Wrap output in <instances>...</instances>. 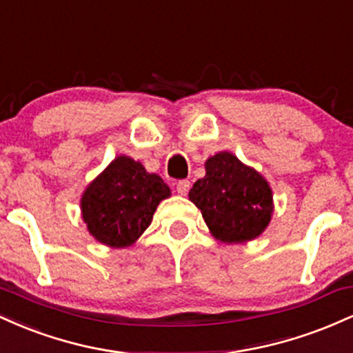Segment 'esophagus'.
<instances>
[{
  "instance_id": "esophagus-1",
  "label": "esophagus",
  "mask_w": 353,
  "mask_h": 353,
  "mask_svg": "<svg viewBox=\"0 0 353 353\" xmlns=\"http://www.w3.org/2000/svg\"><path fill=\"white\" fill-rule=\"evenodd\" d=\"M189 188H190V182L188 179H182L176 184L177 194H181V196H185V194L189 192Z\"/></svg>"
}]
</instances>
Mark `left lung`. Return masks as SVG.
<instances>
[{"instance_id": "obj_1", "label": "left lung", "mask_w": 353, "mask_h": 353, "mask_svg": "<svg viewBox=\"0 0 353 353\" xmlns=\"http://www.w3.org/2000/svg\"><path fill=\"white\" fill-rule=\"evenodd\" d=\"M204 165L205 176L194 182L189 199L201 209L210 234L228 244L261 236L274 212L269 182L225 151L209 157Z\"/></svg>"}]
</instances>
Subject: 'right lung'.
Wrapping results in <instances>:
<instances>
[{
  "label": "right lung",
  "instance_id": "right-lung-1",
  "mask_svg": "<svg viewBox=\"0 0 353 353\" xmlns=\"http://www.w3.org/2000/svg\"><path fill=\"white\" fill-rule=\"evenodd\" d=\"M171 189L157 174L128 156H117L84 190L81 212L89 234L101 244L132 245L151 224Z\"/></svg>",
  "mask_w": 353,
  "mask_h": 353
}]
</instances>
